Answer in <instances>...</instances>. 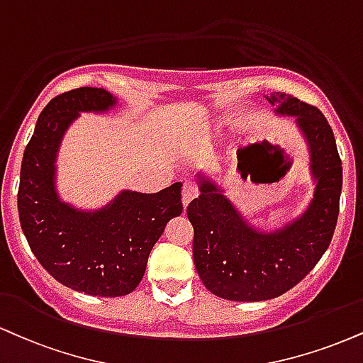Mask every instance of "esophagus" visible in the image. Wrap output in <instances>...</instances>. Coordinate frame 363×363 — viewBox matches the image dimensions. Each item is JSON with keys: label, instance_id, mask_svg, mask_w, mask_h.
I'll use <instances>...</instances> for the list:
<instances>
[{"label": "esophagus", "instance_id": "obj_1", "mask_svg": "<svg viewBox=\"0 0 363 363\" xmlns=\"http://www.w3.org/2000/svg\"><path fill=\"white\" fill-rule=\"evenodd\" d=\"M196 196H198V186L191 181L184 182V187H182V204H184V208H187V204H189Z\"/></svg>", "mask_w": 363, "mask_h": 363}]
</instances>
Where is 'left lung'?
I'll list each match as a JSON object with an SVG mask.
<instances>
[{"label":"left lung","instance_id":"1","mask_svg":"<svg viewBox=\"0 0 363 363\" xmlns=\"http://www.w3.org/2000/svg\"><path fill=\"white\" fill-rule=\"evenodd\" d=\"M267 99L277 115L296 118L316 187L303 215L282 228L262 231L248 223L215 181L199 174V196L187 206L194 265L206 289L228 301H267L292 289L326 252L338 220L342 160L325 115L291 94Z\"/></svg>","mask_w":363,"mask_h":363}]
</instances>
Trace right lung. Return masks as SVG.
Returning <instances> with one entry per match:
<instances>
[{
	"label": "right lung",
	"mask_w": 363,
	"mask_h": 363,
	"mask_svg": "<svg viewBox=\"0 0 363 363\" xmlns=\"http://www.w3.org/2000/svg\"><path fill=\"white\" fill-rule=\"evenodd\" d=\"M116 98L101 87L67 91L43 108L20 170V225L33 255L55 281L103 298L137 289L155 242L182 213L181 182L154 194L121 191L106 206L84 211L64 203L55 160L64 133L81 111L106 113Z\"/></svg>",
	"instance_id": "right-lung-1"
}]
</instances>
